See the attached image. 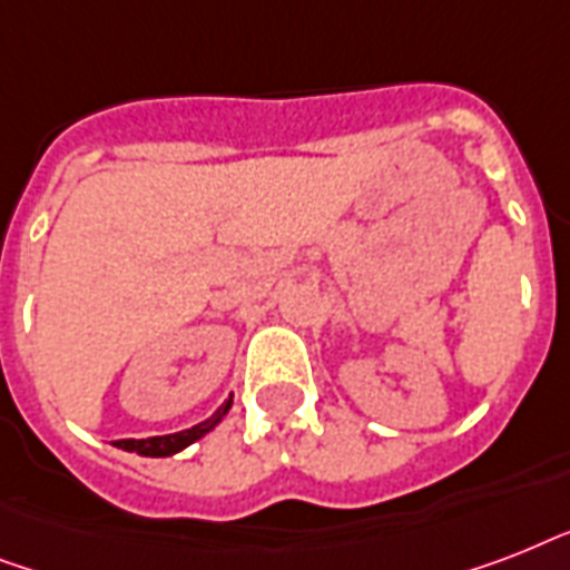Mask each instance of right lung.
I'll return each instance as SVG.
<instances>
[{
  "mask_svg": "<svg viewBox=\"0 0 570 570\" xmlns=\"http://www.w3.org/2000/svg\"><path fill=\"white\" fill-rule=\"evenodd\" d=\"M230 405H233V396L227 399V402H224V405L218 407V411H215L209 420L191 425V429H183V432H177V434H163V438H145V441H118V446L127 452L147 455V459H168V455H177V452H183L195 441H200L204 434L213 432L215 425L224 420V414L230 411Z\"/></svg>",
  "mask_w": 570,
  "mask_h": 570,
  "instance_id": "add662e5",
  "label": "right lung"
}]
</instances>
